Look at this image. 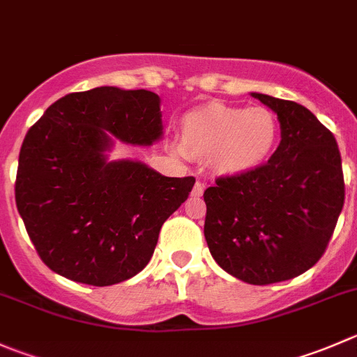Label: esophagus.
I'll return each mask as SVG.
<instances>
[{
    "label": "esophagus",
    "instance_id": "1",
    "mask_svg": "<svg viewBox=\"0 0 357 357\" xmlns=\"http://www.w3.org/2000/svg\"><path fill=\"white\" fill-rule=\"evenodd\" d=\"M204 190H206V185H204L202 181H197L195 186H193V190H192V195L193 197H202Z\"/></svg>",
    "mask_w": 357,
    "mask_h": 357
}]
</instances>
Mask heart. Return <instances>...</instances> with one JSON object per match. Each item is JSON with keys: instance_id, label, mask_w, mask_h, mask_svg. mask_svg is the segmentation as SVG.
Segmentation results:
<instances>
[{"instance_id": "obj_1", "label": "heart", "mask_w": 357, "mask_h": 357, "mask_svg": "<svg viewBox=\"0 0 357 357\" xmlns=\"http://www.w3.org/2000/svg\"><path fill=\"white\" fill-rule=\"evenodd\" d=\"M278 139L279 123L271 109L213 102L186 113L178 151L207 157L216 174L238 176L265 164Z\"/></svg>"}]
</instances>
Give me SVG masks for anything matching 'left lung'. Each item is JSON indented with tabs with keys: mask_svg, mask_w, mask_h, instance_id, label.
<instances>
[{
	"mask_svg": "<svg viewBox=\"0 0 357 357\" xmlns=\"http://www.w3.org/2000/svg\"><path fill=\"white\" fill-rule=\"evenodd\" d=\"M251 96L278 113L281 143L255 171L218 178L204 192L207 245L218 265L248 284H272L319 261L345 199L335 136L305 106Z\"/></svg>",
	"mask_w": 357,
	"mask_h": 357,
	"instance_id": "8db88e82",
	"label": "left lung"
}]
</instances>
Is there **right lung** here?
<instances>
[{"mask_svg": "<svg viewBox=\"0 0 357 357\" xmlns=\"http://www.w3.org/2000/svg\"><path fill=\"white\" fill-rule=\"evenodd\" d=\"M164 134L160 98L98 86L48 106L19 155L15 202L31 242L55 274L112 286L139 274L164 221L195 178H167L139 160H109L115 137L151 146Z\"/></svg>", "mask_w": 357, "mask_h": 357, "instance_id": "right-lung-1", "label": "right lung"}]
</instances>
